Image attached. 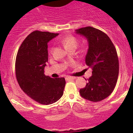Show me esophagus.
Wrapping results in <instances>:
<instances>
[{"label": "esophagus", "instance_id": "esophagus-1", "mask_svg": "<svg viewBox=\"0 0 133 133\" xmlns=\"http://www.w3.org/2000/svg\"><path fill=\"white\" fill-rule=\"evenodd\" d=\"M75 79H76V77H65V79H66V81H72V80H74Z\"/></svg>", "mask_w": 133, "mask_h": 133}]
</instances>
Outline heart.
<instances>
[{
	"label": "heart",
	"mask_w": 133,
	"mask_h": 133,
	"mask_svg": "<svg viewBox=\"0 0 133 133\" xmlns=\"http://www.w3.org/2000/svg\"><path fill=\"white\" fill-rule=\"evenodd\" d=\"M61 42L66 49L71 47L76 48L78 45L77 40L71 36H65L61 40Z\"/></svg>",
	"instance_id": "heart-1"
}]
</instances>
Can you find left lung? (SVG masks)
Instances as JSON below:
<instances>
[{"label": "left lung", "instance_id": "left-lung-1", "mask_svg": "<svg viewBox=\"0 0 133 133\" xmlns=\"http://www.w3.org/2000/svg\"><path fill=\"white\" fill-rule=\"evenodd\" d=\"M75 31L88 41L85 63L92 70V76L85 88L80 90V94L88 101H102L111 94L117 83L119 65L116 48L106 34L93 27Z\"/></svg>", "mask_w": 133, "mask_h": 133}]
</instances>
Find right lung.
<instances>
[{"label":"right lung","mask_w":133,"mask_h":133,"mask_svg":"<svg viewBox=\"0 0 133 133\" xmlns=\"http://www.w3.org/2000/svg\"><path fill=\"white\" fill-rule=\"evenodd\" d=\"M58 33L35 31L27 36L18 50L16 75L18 83L32 99L49 105L61 99L65 86L64 77L45 76L44 69L48 61V43Z\"/></svg>","instance_id":"1"}]
</instances>
